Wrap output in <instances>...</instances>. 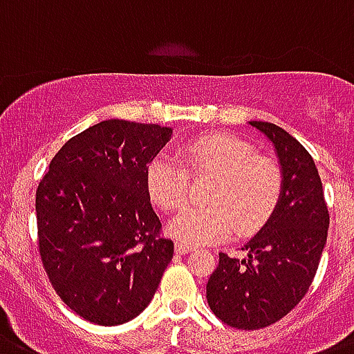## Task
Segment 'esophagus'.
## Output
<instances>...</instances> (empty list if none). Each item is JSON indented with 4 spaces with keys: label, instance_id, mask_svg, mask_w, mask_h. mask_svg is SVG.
I'll return each instance as SVG.
<instances>
[{
    "label": "esophagus",
    "instance_id": "1",
    "mask_svg": "<svg viewBox=\"0 0 354 354\" xmlns=\"http://www.w3.org/2000/svg\"><path fill=\"white\" fill-rule=\"evenodd\" d=\"M192 250H194V246H192V245H187V243H182V241L176 243V254L185 255V254H189V252H192Z\"/></svg>",
    "mask_w": 354,
    "mask_h": 354
}]
</instances>
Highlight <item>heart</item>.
Returning <instances> with one entry per match:
<instances>
[{"label":"heart","instance_id":"1","mask_svg":"<svg viewBox=\"0 0 354 354\" xmlns=\"http://www.w3.org/2000/svg\"><path fill=\"white\" fill-rule=\"evenodd\" d=\"M178 162L156 156L145 169V189L158 209L174 212L189 198L191 178L214 176L209 207L187 209L169 232L187 245H210L230 234L252 236L272 219L283 200L284 176L275 160L257 154L248 142L228 133H209L183 142Z\"/></svg>","mask_w":354,"mask_h":354}]
</instances>
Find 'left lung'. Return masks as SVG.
Returning a JSON list of instances; mask_svg holds the SVG:
<instances>
[{"label":"left lung","mask_w":354,"mask_h":354,"mask_svg":"<svg viewBox=\"0 0 354 354\" xmlns=\"http://www.w3.org/2000/svg\"><path fill=\"white\" fill-rule=\"evenodd\" d=\"M275 147L284 176L283 200L259 232L234 259L219 254L207 283V301L221 322L261 329L281 320L302 301L319 268L329 212L311 154L283 127L250 122Z\"/></svg>","instance_id":"left-lung-1"}]
</instances>
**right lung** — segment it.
<instances>
[{"label":"right lung","mask_w":354,"mask_h":354,"mask_svg":"<svg viewBox=\"0 0 354 354\" xmlns=\"http://www.w3.org/2000/svg\"><path fill=\"white\" fill-rule=\"evenodd\" d=\"M171 127L104 120L62 145L35 191L37 246L62 302L118 326L147 308L172 259L145 189Z\"/></svg>","instance_id":"obj_1"}]
</instances>
